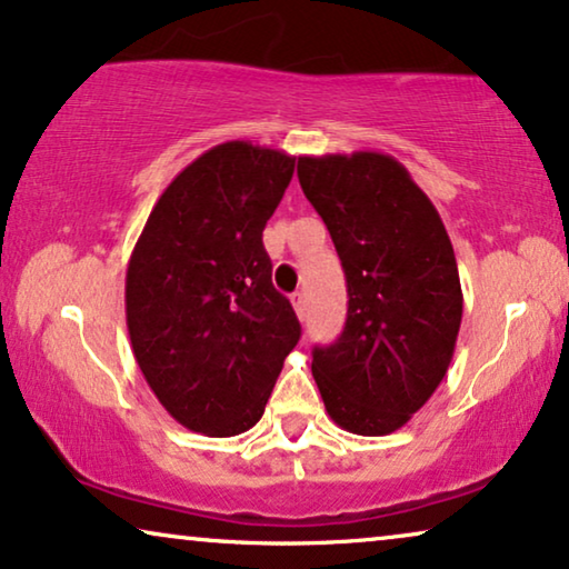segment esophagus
<instances>
[{
    "label": "esophagus",
    "instance_id": "34e87169",
    "mask_svg": "<svg viewBox=\"0 0 569 569\" xmlns=\"http://www.w3.org/2000/svg\"><path fill=\"white\" fill-rule=\"evenodd\" d=\"M290 302H292V308H295V313H298V318L306 316V292H302V290L292 292Z\"/></svg>",
    "mask_w": 569,
    "mask_h": 569
}]
</instances>
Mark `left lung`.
I'll list each match as a JSON object with an SVG mask.
<instances>
[{"label": "left lung", "mask_w": 569, "mask_h": 569, "mask_svg": "<svg viewBox=\"0 0 569 569\" xmlns=\"http://www.w3.org/2000/svg\"><path fill=\"white\" fill-rule=\"evenodd\" d=\"M298 178L347 277V323L313 349L326 411L355 435L396 432L446 378L463 292L438 209L383 152L302 154Z\"/></svg>", "instance_id": "left-lung-1"}]
</instances>
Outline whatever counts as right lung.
<instances>
[{
	"label": "right lung",
	"instance_id": "right-lung-1",
	"mask_svg": "<svg viewBox=\"0 0 569 569\" xmlns=\"http://www.w3.org/2000/svg\"><path fill=\"white\" fill-rule=\"evenodd\" d=\"M292 173L282 150L217 144L170 181L131 251L127 326L139 370L176 422L209 438L259 422L300 339L261 243Z\"/></svg>",
	"mask_w": 569,
	"mask_h": 569
}]
</instances>
